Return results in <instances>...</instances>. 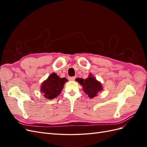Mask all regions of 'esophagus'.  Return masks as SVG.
<instances>
[{
    "mask_svg": "<svg viewBox=\"0 0 147 147\" xmlns=\"http://www.w3.org/2000/svg\"><path fill=\"white\" fill-rule=\"evenodd\" d=\"M70 81H74L75 79V77H69L68 78Z\"/></svg>",
    "mask_w": 147,
    "mask_h": 147,
    "instance_id": "34e87169",
    "label": "esophagus"
}]
</instances>
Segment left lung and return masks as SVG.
<instances>
[{
  "label": "left lung",
  "mask_w": 147,
  "mask_h": 147,
  "mask_svg": "<svg viewBox=\"0 0 147 147\" xmlns=\"http://www.w3.org/2000/svg\"><path fill=\"white\" fill-rule=\"evenodd\" d=\"M76 81L81 84L84 92L88 95L90 98H93L97 96L98 92L103 90L102 83L90 74L86 79L77 78Z\"/></svg>",
  "instance_id": "1"
}]
</instances>
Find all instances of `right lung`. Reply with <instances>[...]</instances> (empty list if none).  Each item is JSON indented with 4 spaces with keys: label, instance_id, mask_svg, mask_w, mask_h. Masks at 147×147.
<instances>
[{
    "label": "right lung",
    "instance_id": "obj_1",
    "mask_svg": "<svg viewBox=\"0 0 147 147\" xmlns=\"http://www.w3.org/2000/svg\"><path fill=\"white\" fill-rule=\"evenodd\" d=\"M67 81L65 78H60L56 74L52 73L41 84L40 92L47 99H53L61 94Z\"/></svg>",
    "mask_w": 147,
    "mask_h": 147
}]
</instances>
